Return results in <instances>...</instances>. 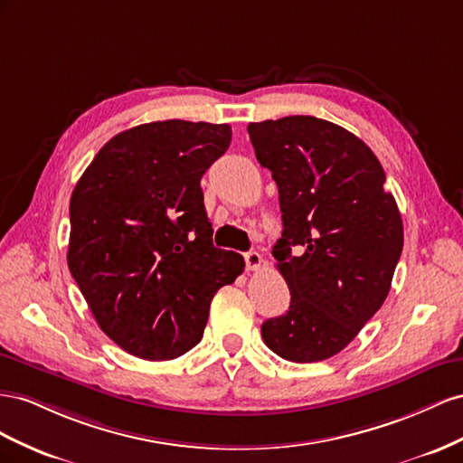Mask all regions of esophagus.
<instances>
[{"label":"esophagus","instance_id":"1","mask_svg":"<svg viewBox=\"0 0 463 463\" xmlns=\"http://www.w3.org/2000/svg\"><path fill=\"white\" fill-rule=\"evenodd\" d=\"M244 261H246V269L248 271H256L261 266V256L258 252H246L244 254Z\"/></svg>","mask_w":463,"mask_h":463}]
</instances>
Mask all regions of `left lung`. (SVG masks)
Returning a JSON list of instances; mask_svg holds the SVG:
<instances>
[{
	"mask_svg": "<svg viewBox=\"0 0 463 463\" xmlns=\"http://www.w3.org/2000/svg\"><path fill=\"white\" fill-rule=\"evenodd\" d=\"M279 188L283 234L273 246L290 290L287 314L261 324L281 359L316 363L345 349L384 305L403 248L398 203L376 155L314 116L248 126Z\"/></svg>",
	"mask_w": 463,
	"mask_h": 463,
	"instance_id": "left-lung-1",
	"label": "left lung"
}]
</instances>
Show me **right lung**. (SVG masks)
Instances as JSON below:
<instances>
[{
  "mask_svg": "<svg viewBox=\"0 0 463 463\" xmlns=\"http://www.w3.org/2000/svg\"><path fill=\"white\" fill-rule=\"evenodd\" d=\"M229 124L165 120L114 136L70 202L68 266L118 347L170 361L200 343L209 305L244 271L211 241L202 176L229 149Z\"/></svg>",
  "mask_w": 463,
  "mask_h": 463,
  "instance_id": "1",
  "label": "right lung"
}]
</instances>
